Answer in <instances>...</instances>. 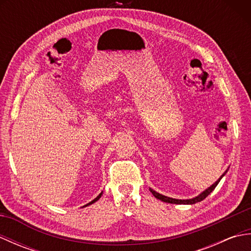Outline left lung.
<instances>
[{
    "label": "left lung",
    "mask_w": 251,
    "mask_h": 251,
    "mask_svg": "<svg viewBox=\"0 0 251 251\" xmlns=\"http://www.w3.org/2000/svg\"><path fill=\"white\" fill-rule=\"evenodd\" d=\"M226 173L223 174L221 177L218 179L216 182L212 184L210 188H208L206 191H204L202 192V193H201L199 196H196V197H194V199H191V200H175V199H172V197H167V196H164V195H162V194H159V193H157V192H155L154 190H152V189H150V191H151V193L156 197L157 200H159V201H165V202H170V204H190V205H192V204H195V202H199V201H202L204 199H206V197L209 195L212 191L215 190V188L217 186V184L220 182V180H221V178L223 177V176L226 175Z\"/></svg>",
    "instance_id": "obj_1"
}]
</instances>
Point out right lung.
<instances>
[{
  "mask_svg": "<svg viewBox=\"0 0 251 251\" xmlns=\"http://www.w3.org/2000/svg\"><path fill=\"white\" fill-rule=\"evenodd\" d=\"M101 194H102V193H100V194H99L97 197H96V199H95L94 201H90V202H88V204H87V205H85V206H88V205H90V204H93V202H95L96 201H98V200L100 199V197H101Z\"/></svg>",
  "mask_w": 251,
  "mask_h": 251,
  "instance_id": "obj_1",
  "label": "right lung"
}]
</instances>
